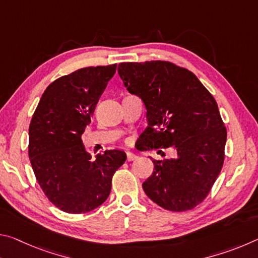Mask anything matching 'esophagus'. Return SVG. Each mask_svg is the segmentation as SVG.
Wrapping results in <instances>:
<instances>
[{"label":"esophagus","mask_w":258,"mask_h":258,"mask_svg":"<svg viewBox=\"0 0 258 258\" xmlns=\"http://www.w3.org/2000/svg\"><path fill=\"white\" fill-rule=\"evenodd\" d=\"M126 158H127V161H133L138 158V156L132 154V152H126Z\"/></svg>","instance_id":"34e87169"}]
</instances>
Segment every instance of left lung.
<instances>
[{"instance_id":"left-lung-1","label":"left lung","mask_w":258,"mask_h":258,"mask_svg":"<svg viewBox=\"0 0 258 258\" xmlns=\"http://www.w3.org/2000/svg\"><path fill=\"white\" fill-rule=\"evenodd\" d=\"M128 92L143 100L148 150L174 148L175 158L152 159L155 171L142 187L167 211L186 212L204 202L224 163L226 128L217 103L197 76L164 60L121 62Z\"/></svg>"}]
</instances>
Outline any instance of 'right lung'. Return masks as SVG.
<instances>
[{"mask_svg":"<svg viewBox=\"0 0 258 258\" xmlns=\"http://www.w3.org/2000/svg\"><path fill=\"white\" fill-rule=\"evenodd\" d=\"M117 63L85 67L46 87L29 125L28 155L47 199L62 212L84 214L106 202L126 154L107 150L92 160L82 142Z\"/></svg>","mask_w":258,"mask_h":258,"instance_id":"add662e5","label":"right lung"}]
</instances>
